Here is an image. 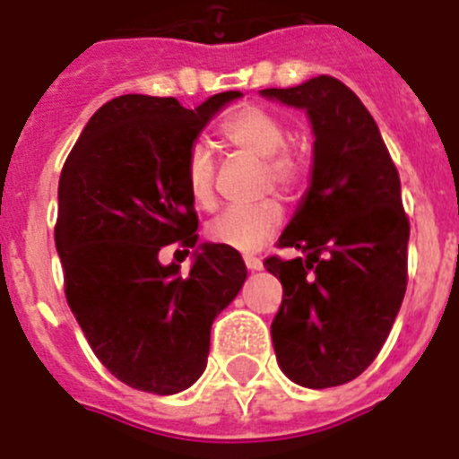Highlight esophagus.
I'll list each match as a JSON object with an SVG mask.
<instances>
[{"label":"esophagus","instance_id":"34e87169","mask_svg":"<svg viewBox=\"0 0 459 459\" xmlns=\"http://www.w3.org/2000/svg\"><path fill=\"white\" fill-rule=\"evenodd\" d=\"M245 265H247V271H261L264 268V264H261V259H256V256H247L245 259Z\"/></svg>","mask_w":459,"mask_h":459}]
</instances>
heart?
Returning a JSON list of instances; mask_svg holds the SVG:
<instances>
[{"mask_svg":"<svg viewBox=\"0 0 459 459\" xmlns=\"http://www.w3.org/2000/svg\"><path fill=\"white\" fill-rule=\"evenodd\" d=\"M223 140L247 156L265 160L268 184L277 188L294 186L299 165L287 149V126L268 109L245 107L226 118L221 126ZM186 186L195 205H214V156L205 142H195L186 156ZM282 223V207L277 200H264L252 207H230L212 219L207 238L238 252H254L275 236Z\"/></svg>","mask_w":459,"mask_h":459,"instance_id":"obj_1","label":"heart"}]
</instances>
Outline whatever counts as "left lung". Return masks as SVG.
Returning <instances> with one entry per match:
<instances>
[{"instance_id": "1", "label": "left lung", "mask_w": 459, "mask_h": 459, "mask_svg": "<svg viewBox=\"0 0 459 459\" xmlns=\"http://www.w3.org/2000/svg\"><path fill=\"white\" fill-rule=\"evenodd\" d=\"M261 95L306 111L315 134L310 184L280 236L306 256L264 264L282 282L273 348L296 385L336 387L378 357L406 294L402 182L373 117L338 79Z\"/></svg>"}]
</instances>
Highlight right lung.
I'll use <instances>...</instances> for the list:
<instances>
[{
    "mask_svg": "<svg viewBox=\"0 0 459 459\" xmlns=\"http://www.w3.org/2000/svg\"><path fill=\"white\" fill-rule=\"evenodd\" d=\"M240 95L219 92L195 109L121 95L92 114L65 160L56 223L65 296L92 352L134 390L191 387L207 367L212 322L247 280L240 254L214 242L196 247L184 276L157 259L172 241L198 242L188 149Z\"/></svg>",
    "mask_w": 459,
    "mask_h": 459,
    "instance_id": "add662e5",
    "label": "right lung"
}]
</instances>
